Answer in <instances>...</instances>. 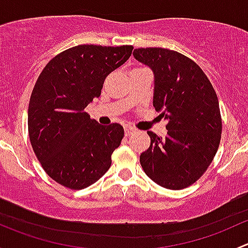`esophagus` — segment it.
Returning <instances> with one entry per match:
<instances>
[{
    "mask_svg": "<svg viewBox=\"0 0 248 248\" xmlns=\"http://www.w3.org/2000/svg\"><path fill=\"white\" fill-rule=\"evenodd\" d=\"M134 131H136V128H133L132 126H128V124H126V126H124V134H126L127 137L131 136Z\"/></svg>",
    "mask_w": 248,
    "mask_h": 248,
    "instance_id": "34e87169",
    "label": "esophagus"
}]
</instances>
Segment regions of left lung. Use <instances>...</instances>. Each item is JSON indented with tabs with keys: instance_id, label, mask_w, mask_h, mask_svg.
Instances as JSON below:
<instances>
[{
	"instance_id": "left-lung-1",
	"label": "left lung",
	"mask_w": 248,
	"mask_h": 248,
	"mask_svg": "<svg viewBox=\"0 0 248 248\" xmlns=\"http://www.w3.org/2000/svg\"><path fill=\"white\" fill-rule=\"evenodd\" d=\"M133 56L154 72L152 104L168 121L164 138L147 132L151 145L140 155V164L159 186L186 188L204 174L218 149L222 120L217 94L201 67L180 52L140 47Z\"/></svg>"
}]
</instances>
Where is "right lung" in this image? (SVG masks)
I'll return each mask as SVG.
<instances>
[{
  "label": "right lung",
  "mask_w": 248,
  "mask_h": 248,
  "mask_svg": "<svg viewBox=\"0 0 248 248\" xmlns=\"http://www.w3.org/2000/svg\"><path fill=\"white\" fill-rule=\"evenodd\" d=\"M132 46H78L44 67L29 104V136L46 172L64 187L82 189L101 179L124 138L119 124L102 126L85 108L101 96L107 76L132 55Z\"/></svg>",
  "instance_id": "add662e5"
}]
</instances>
